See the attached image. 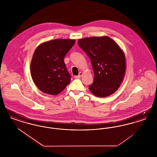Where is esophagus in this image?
<instances>
[{
	"label": "esophagus",
	"instance_id": "34e87169",
	"mask_svg": "<svg viewBox=\"0 0 157 157\" xmlns=\"http://www.w3.org/2000/svg\"><path fill=\"white\" fill-rule=\"evenodd\" d=\"M82 75H83V73H82V72H80L79 73V75H78V76H75V78H81L82 76Z\"/></svg>",
	"mask_w": 157,
	"mask_h": 157
}]
</instances>
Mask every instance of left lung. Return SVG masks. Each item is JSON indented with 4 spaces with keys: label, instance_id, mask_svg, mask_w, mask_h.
<instances>
[{
    "label": "left lung",
    "instance_id": "1",
    "mask_svg": "<svg viewBox=\"0 0 157 157\" xmlns=\"http://www.w3.org/2000/svg\"><path fill=\"white\" fill-rule=\"evenodd\" d=\"M78 45L89 56L94 73L90 90L96 97H106L120 87L125 72V57L118 44L108 36L85 37Z\"/></svg>",
    "mask_w": 157,
    "mask_h": 157
}]
</instances>
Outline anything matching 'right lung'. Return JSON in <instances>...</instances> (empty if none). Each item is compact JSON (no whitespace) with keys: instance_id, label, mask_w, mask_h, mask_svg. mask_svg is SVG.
Here are the masks:
<instances>
[{"instance_id":"add662e5","label":"right lung","mask_w":157,"mask_h":157,"mask_svg":"<svg viewBox=\"0 0 157 157\" xmlns=\"http://www.w3.org/2000/svg\"><path fill=\"white\" fill-rule=\"evenodd\" d=\"M75 43V40L60 39L37 46L31 61L30 73L39 90L56 95L70 83L71 76L63 59Z\"/></svg>"}]
</instances>
